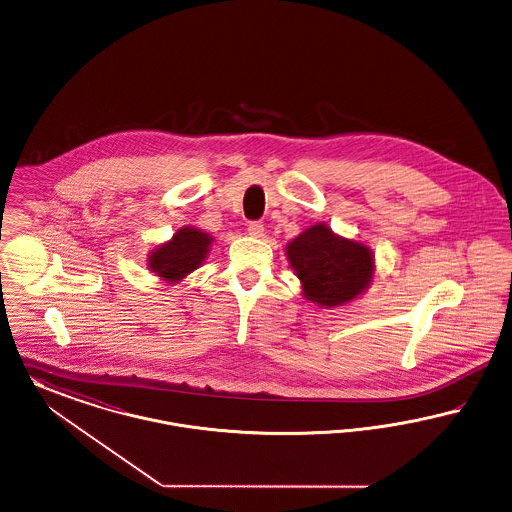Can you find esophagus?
Listing matches in <instances>:
<instances>
[{"label":"esophagus","mask_w":512,"mask_h":512,"mask_svg":"<svg viewBox=\"0 0 512 512\" xmlns=\"http://www.w3.org/2000/svg\"><path fill=\"white\" fill-rule=\"evenodd\" d=\"M246 231H248V235H252V237H262V235H264V225H262L260 221H250L248 227H246Z\"/></svg>","instance_id":"obj_1"}]
</instances>
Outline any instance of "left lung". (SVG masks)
<instances>
[{
	"label": "left lung",
	"mask_w": 512,
	"mask_h": 512,
	"mask_svg": "<svg viewBox=\"0 0 512 512\" xmlns=\"http://www.w3.org/2000/svg\"><path fill=\"white\" fill-rule=\"evenodd\" d=\"M287 258L304 296L325 308L343 306L362 295L374 275L372 250L335 235L325 223L312 225L287 244Z\"/></svg>",
	"instance_id": "left-lung-1"
}]
</instances>
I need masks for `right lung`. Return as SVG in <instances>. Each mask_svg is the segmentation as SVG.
<instances>
[{
    "mask_svg": "<svg viewBox=\"0 0 512 512\" xmlns=\"http://www.w3.org/2000/svg\"><path fill=\"white\" fill-rule=\"evenodd\" d=\"M212 237L194 227L179 229L169 243H163L150 254L148 268L156 271L163 281L177 283L204 262Z\"/></svg>",
    "mask_w": 512,
    "mask_h": 512,
    "instance_id": "add662e5",
    "label": "right lung"
}]
</instances>
